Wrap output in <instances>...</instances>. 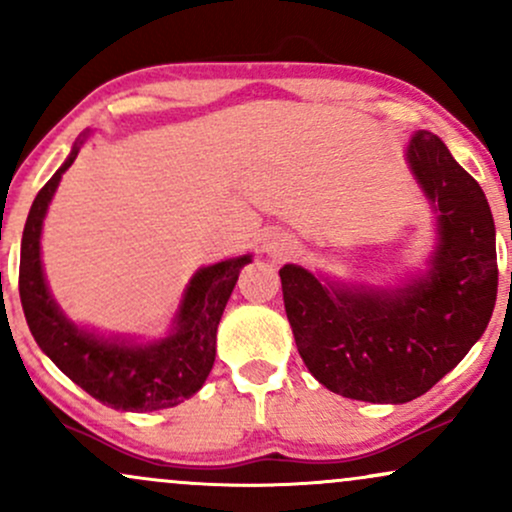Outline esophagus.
<instances>
[{
    "instance_id": "esophagus-1",
    "label": "esophagus",
    "mask_w": 512,
    "mask_h": 512,
    "mask_svg": "<svg viewBox=\"0 0 512 512\" xmlns=\"http://www.w3.org/2000/svg\"><path fill=\"white\" fill-rule=\"evenodd\" d=\"M291 250H293V243L289 236H279V233H274V236L264 240V252L272 255L274 260H284L286 255H291Z\"/></svg>"
}]
</instances>
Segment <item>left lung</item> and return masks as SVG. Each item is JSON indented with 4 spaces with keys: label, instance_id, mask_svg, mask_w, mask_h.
<instances>
[{
    "label": "left lung",
    "instance_id": "obj_1",
    "mask_svg": "<svg viewBox=\"0 0 512 512\" xmlns=\"http://www.w3.org/2000/svg\"><path fill=\"white\" fill-rule=\"evenodd\" d=\"M411 173L438 211L431 272L399 291H344L308 269H279L298 354L327 390L404 404L467 356L489 325L498 293L496 228L479 182L436 134L416 132Z\"/></svg>",
    "mask_w": 512,
    "mask_h": 512
}]
</instances>
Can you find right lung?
I'll use <instances>...</instances> for the list:
<instances>
[{
    "instance_id": "add662e5",
    "label": "right lung",
    "mask_w": 512,
    "mask_h": 512,
    "mask_svg": "<svg viewBox=\"0 0 512 512\" xmlns=\"http://www.w3.org/2000/svg\"><path fill=\"white\" fill-rule=\"evenodd\" d=\"M79 146L62 163L28 211L21 238L19 296L31 334L67 378L98 402L122 411H154L192 397L207 380L216 356V327L250 255L199 269L182 298L175 332L156 344L129 346L98 339L60 313L40 267V231L62 173Z\"/></svg>"
}]
</instances>
